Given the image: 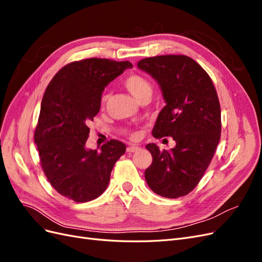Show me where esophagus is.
Returning a JSON list of instances; mask_svg holds the SVG:
<instances>
[{
  "label": "esophagus",
  "mask_w": 262,
  "mask_h": 262,
  "mask_svg": "<svg viewBox=\"0 0 262 262\" xmlns=\"http://www.w3.org/2000/svg\"><path fill=\"white\" fill-rule=\"evenodd\" d=\"M140 149L141 148L137 145H130V146H128V148H126V152H128V153H136V152H139Z\"/></svg>",
  "instance_id": "esophagus-1"
}]
</instances>
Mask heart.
Returning a JSON list of instances; mask_svg holds the SVG:
<instances>
[{"mask_svg": "<svg viewBox=\"0 0 262 262\" xmlns=\"http://www.w3.org/2000/svg\"><path fill=\"white\" fill-rule=\"evenodd\" d=\"M123 84L138 101L145 97L150 98V96H152L153 86L144 76L139 75V74H130L124 77ZM107 98H108L107 95H104L102 101L105 102Z\"/></svg>", "mask_w": 262, "mask_h": 262, "instance_id": "1", "label": "heart"}]
</instances>
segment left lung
<instances>
[{
    "instance_id": "left-lung-1",
    "label": "left lung",
    "mask_w": 262,
    "mask_h": 262,
    "mask_svg": "<svg viewBox=\"0 0 262 262\" xmlns=\"http://www.w3.org/2000/svg\"><path fill=\"white\" fill-rule=\"evenodd\" d=\"M138 68L160 85L166 106L158 114L154 138L171 137L176 146L146 145L153 162L145 180L156 194L175 199L192 191L211 163L221 138V107L211 77L187 55H158Z\"/></svg>"
}]
</instances>
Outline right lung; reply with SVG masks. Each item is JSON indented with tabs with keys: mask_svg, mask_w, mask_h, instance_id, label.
I'll use <instances>...</instances> for the list:
<instances>
[{
	"mask_svg": "<svg viewBox=\"0 0 262 262\" xmlns=\"http://www.w3.org/2000/svg\"><path fill=\"white\" fill-rule=\"evenodd\" d=\"M129 61L86 59L63 67L41 100L35 144L51 186L75 202H89L105 191L115 163L125 152L120 141L100 149L86 147L90 128L100 109L105 87L126 69Z\"/></svg>",
	"mask_w": 262,
	"mask_h": 262,
	"instance_id": "right-lung-1",
	"label": "right lung"
}]
</instances>
